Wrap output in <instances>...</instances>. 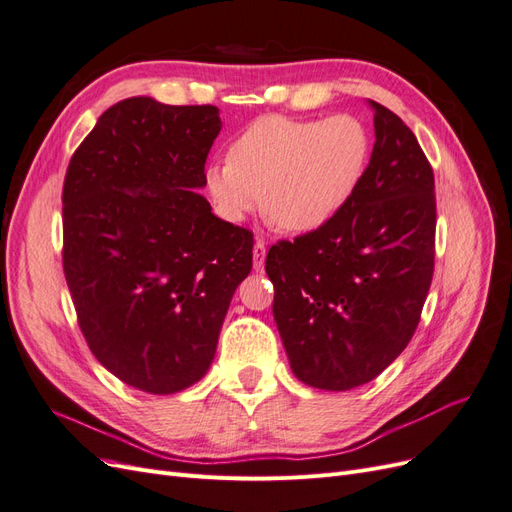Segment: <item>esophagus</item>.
I'll return each instance as SVG.
<instances>
[{
    "mask_svg": "<svg viewBox=\"0 0 512 512\" xmlns=\"http://www.w3.org/2000/svg\"><path fill=\"white\" fill-rule=\"evenodd\" d=\"M252 254H254V269H256V271L265 269V258H267V247H265V243H262V241L258 239V241L254 243Z\"/></svg>",
    "mask_w": 512,
    "mask_h": 512,
    "instance_id": "obj_1",
    "label": "esophagus"
}]
</instances>
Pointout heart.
I'll return each instance as SVG.
<instances>
[{
	"label": "heart",
	"instance_id": "1",
	"mask_svg": "<svg viewBox=\"0 0 512 512\" xmlns=\"http://www.w3.org/2000/svg\"><path fill=\"white\" fill-rule=\"evenodd\" d=\"M369 134L352 115L329 119L260 117L207 168V190L228 222L254 213L286 232H312L333 220L359 185Z\"/></svg>",
	"mask_w": 512,
	"mask_h": 512
}]
</instances>
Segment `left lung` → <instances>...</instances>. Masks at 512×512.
Listing matches in <instances>:
<instances>
[{
    "instance_id": "1",
    "label": "left lung",
    "mask_w": 512,
    "mask_h": 512,
    "mask_svg": "<svg viewBox=\"0 0 512 512\" xmlns=\"http://www.w3.org/2000/svg\"><path fill=\"white\" fill-rule=\"evenodd\" d=\"M376 143L333 220L267 254L292 374L324 391L374 380L421 320L436 256L433 170L412 130L369 100Z\"/></svg>"
}]
</instances>
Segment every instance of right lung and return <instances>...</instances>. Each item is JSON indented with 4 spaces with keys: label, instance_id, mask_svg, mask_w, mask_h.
<instances>
[{
    "label": "right lung",
    "instance_id": "1",
    "mask_svg": "<svg viewBox=\"0 0 512 512\" xmlns=\"http://www.w3.org/2000/svg\"><path fill=\"white\" fill-rule=\"evenodd\" d=\"M222 130L218 106L147 96L104 111L64 181V273L96 359L138 391L196 384L218 348L252 232L198 190Z\"/></svg>",
    "mask_w": 512,
    "mask_h": 512
}]
</instances>
